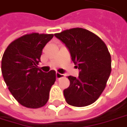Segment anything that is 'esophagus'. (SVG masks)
I'll return each instance as SVG.
<instances>
[{
  "label": "esophagus",
  "instance_id": "esophagus-1",
  "mask_svg": "<svg viewBox=\"0 0 127 127\" xmlns=\"http://www.w3.org/2000/svg\"><path fill=\"white\" fill-rule=\"evenodd\" d=\"M63 74H61L60 73H56V78H60L61 77H63Z\"/></svg>",
  "mask_w": 127,
  "mask_h": 127
}]
</instances>
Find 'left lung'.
<instances>
[{
  "instance_id": "left-lung-1",
  "label": "left lung",
  "mask_w": 127,
  "mask_h": 127,
  "mask_svg": "<svg viewBox=\"0 0 127 127\" xmlns=\"http://www.w3.org/2000/svg\"><path fill=\"white\" fill-rule=\"evenodd\" d=\"M54 36L66 46L80 71L78 78L68 76L69 87L63 91L65 100L78 107L94 103L104 91L111 71V55L105 43L82 28L64 30Z\"/></svg>"
}]
</instances>
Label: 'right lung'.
Here are the masks:
<instances>
[{
    "mask_svg": "<svg viewBox=\"0 0 127 127\" xmlns=\"http://www.w3.org/2000/svg\"><path fill=\"white\" fill-rule=\"evenodd\" d=\"M53 37V34H26L9 44L3 54L1 71L4 80L14 98L24 107L37 109L48 101L56 71L43 72L38 64L42 49Z\"/></svg>",
    "mask_w": 127,
    "mask_h": 127,
    "instance_id": "obj_1",
    "label": "right lung"
}]
</instances>
